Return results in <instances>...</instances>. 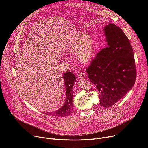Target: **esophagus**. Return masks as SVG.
<instances>
[{
    "instance_id": "1",
    "label": "esophagus",
    "mask_w": 148,
    "mask_h": 148,
    "mask_svg": "<svg viewBox=\"0 0 148 148\" xmlns=\"http://www.w3.org/2000/svg\"><path fill=\"white\" fill-rule=\"evenodd\" d=\"M78 78H80V79H84V78H86V75L85 73H84L82 72V73H79V74L78 75Z\"/></svg>"
}]
</instances>
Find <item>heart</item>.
<instances>
[{
  "label": "heart",
  "mask_w": 148,
  "mask_h": 148,
  "mask_svg": "<svg viewBox=\"0 0 148 148\" xmlns=\"http://www.w3.org/2000/svg\"><path fill=\"white\" fill-rule=\"evenodd\" d=\"M94 40L89 33L75 32L64 47L67 53L75 52L77 60L83 64L91 61L94 53Z\"/></svg>",
  "instance_id": "obj_1"
}]
</instances>
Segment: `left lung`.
<instances>
[{"mask_svg":"<svg viewBox=\"0 0 148 148\" xmlns=\"http://www.w3.org/2000/svg\"><path fill=\"white\" fill-rule=\"evenodd\" d=\"M103 30L108 46L97 54L86 71L99 91V105L107 108L132 88L136 72L133 49L127 36L114 24L109 23Z\"/></svg>","mask_w":148,"mask_h":148,"instance_id":"8db88e82","label":"left lung"}]
</instances>
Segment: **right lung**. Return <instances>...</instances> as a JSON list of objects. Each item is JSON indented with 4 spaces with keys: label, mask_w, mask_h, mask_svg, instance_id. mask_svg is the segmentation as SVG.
I'll list each match as a JSON object with an SVG mask.
<instances>
[{
    "label": "right lung",
    "mask_w": 148,
    "mask_h": 148,
    "mask_svg": "<svg viewBox=\"0 0 148 148\" xmlns=\"http://www.w3.org/2000/svg\"><path fill=\"white\" fill-rule=\"evenodd\" d=\"M63 79L66 87V100L63 105L56 111L43 112L46 115L55 116H67L74 110L73 103V88L76 81V78L71 72H66L63 75Z\"/></svg>",
    "instance_id": "add662e5"
}]
</instances>
